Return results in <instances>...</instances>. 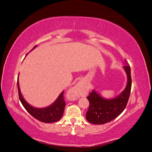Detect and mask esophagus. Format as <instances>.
I'll return each mask as SVG.
<instances>
[{
    "instance_id": "obj_1",
    "label": "esophagus",
    "mask_w": 152,
    "mask_h": 152,
    "mask_svg": "<svg viewBox=\"0 0 152 152\" xmlns=\"http://www.w3.org/2000/svg\"><path fill=\"white\" fill-rule=\"evenodd\" d=\"M82 83L81 82H78V83L76 84V86L74 87H73V89H72V93L73 94H76L78 91H79V89L80 88V86H82Z\"/></svg>"
}]
</instances>
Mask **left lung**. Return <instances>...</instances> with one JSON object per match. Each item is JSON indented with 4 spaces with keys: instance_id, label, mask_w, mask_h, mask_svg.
Instances as JSON below:
<instances>
[{
    "instance_id": "obj_1",
    "label": "left lung",
    "mask_w": 152,
    "mask_h": 152,
    "mask_svg": "<svg viewBox=\"0 0 152 152\" xmlns=\"http://www.w3.org/2000/svg\"><path fill=\"white\" fill-rule=\"evenodd\" d=\"M127 77V83L126 88L115 98L106 99L102 97L94 90L87 96L89 107L86 113L87 121L94 124H103L117 118L126 108L131 89V67H124Z\"/></svg>"
}]
</instances>
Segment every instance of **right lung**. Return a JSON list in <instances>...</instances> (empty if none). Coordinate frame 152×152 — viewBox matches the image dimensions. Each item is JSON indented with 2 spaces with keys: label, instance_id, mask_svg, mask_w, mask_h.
<instances>
[{
  "label": "right lung",
  "instance_id": "right-lung-1",
  "mask_svg": "<svg viewBox=\"0 0 152 152\" xmlns=\"http://www.w3.org/2000/svg\"><path fill=\"white\" fill-rule=\"evenodd\" d=\"M36 47L37 45H35L32 50ZM18 76H19V75H18ZM17 85L20 102L26 111L32 117H34L35 118L37 119L38 121L40 122L45 123L56 122L62 117L65 107V102L63 99L64 91H62L61 94L59 95L58 98L55 100V102L49 105V107L45 108H35L27 103L24 99L23 96L21 94L19 86V82H18V78Z\"/></svg>",
  "mask_w": 152,
  "mask_h": 152
}]
</instances>
